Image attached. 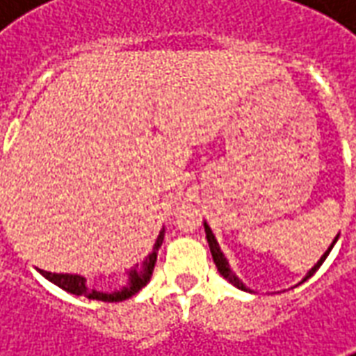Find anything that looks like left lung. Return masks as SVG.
I'll return each mask as SVG.
<instances>
[{"instance_id": "obj_1", "label": "left lung", "mask_w": 356, "mask_h": 356, "mask_svg": "<svg viewBox=\"0 0 356 356\" xmlns=\"http://www.w3.org/2000/svg\"><path fill=\"white\" fill-rule=\"evenodd\" d=\"M204 231H206V238H208L209 252H211V257H213V263H216V267H217V270H219V275L223 276L227 282H231L232 286H236L238 290L250 291V293H257V291H254V290H252V288H248L246 284L242 282L238 276L232 273L231 265H229V261H227V257H225V254H223V252H221V248H219V242H217L216 234L211 232V229H209V225L206 223V221H204ZM337 238H339V234H337L336 238H334V242L330 244V248H328V250H326V252H324V255H322L321 259L316 261V265H314V267L311 268V270H309V273H307L305 276H303V280H301V282H305L307 278H311V276H313L314 273L318 270V267H321L322 263H324V259H326L330 252H332V248H334V244H336V242H337ZM301 282H299V284H301Z\"/></svg>"}]
</instances>
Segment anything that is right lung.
I'll return each instance as SVG.
<instances>
[{
	"label": "right lung",
	"instance_id": "add662e5",
	"mask_svg": "<svg viewBox=\"0 0 356 356\" xmlns=\"http://www.w3.org/2000/svg\"><path fill=\"white\" fill-rule=\"evenodd\" d=\"M163 229L158 234V238L154 242V248L152 252L145 257V261L137 263L135 267H131L125 276H127V282L118 288V290H97L93 286H89L88 278L81 275H68V273H49V270H42L38 268V273L42 276H45L49 282H53L58 288H63L68 293H74V296H83L88 299H95V301H108V303H114V301H124V299H129L131 296H135L137 291L143 290L148 282H150V276H152V270H154L156 259H158V250L162 246L163 242Z\"/></svg>",
	"mask_w": 356,
	"mask_h": 356
}]
</instances>
